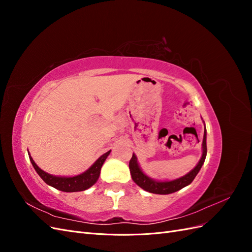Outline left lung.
I'll return each instance as SVG.
<instances>
[{
  "instance_id": "left-lung-1",
  "label": "left lung",
  "mask_w": 252,
  "mask_h": 252,
  "mask_svg": "<svg viewBox=\"0 0 252 252\" xmlns=\"http://www.w3.org/2000/svg\"><path fill=\"white\" fill-rule=\"evenodd\" d=\"M206 155H207V145H206V128H205L202 158L194 168L189 173L184 175V177L173 180V181H169V182H157V181L151 180L150 178L147 177V175H145L142 172V170L140 169V167L138 165V162H136V158L134 155H132L130 162H129V169H130L131 178L134 181L135 184L139 185L144 190L156 194H169V193L178 191V190L182 188H184L194 180L196 174L199 173L202 165L205 162Z\"/></svg>"
}]
</instances>
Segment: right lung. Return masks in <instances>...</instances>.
<instances>
[{"label": "right lung", "instance_id": "add662e5", "mask_svg": "<svg viewBox=\"0 0 252 252\" xmlns=\"http://www.w3.org/2000/svg\"><path fill=\"white\" fill-rule=\"evenodd\" d=\"M110 154V150L106 152L103 156H101L96 159V162L90 167V168L82 174L77 175V177L72 178H62V177H55L47 172L43 171L41 168L37 167V165L34 163L32 158L29 155L30 162H32L33 168L40 175L41 179L46 183V184L52 186L61 191L65 192H75V191H83L86 190L89 187L93 186L94 183L97 181L98 177H100V171L102 168V165L104 164L106 158H107Z\"/></svg>", "mask_w": 252, "mask_h": 252}]
</instances>
